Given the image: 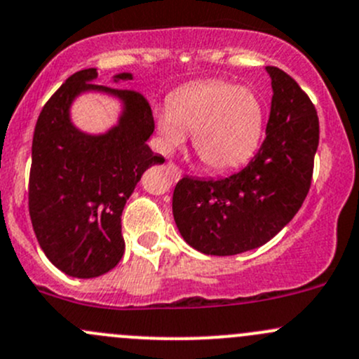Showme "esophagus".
Instances as JSON below:
<instances>
[{
	"mask_svg": "<svg viewBox=\"0 0 359 359\" xmlns=\"http://www.w3.org/2000/svg\"><path fill=\"white\" fill-rule=\"evenodd\" d=\"M168 168H170V172H172L173 179H175V180L182 177V170H180L177 165H173V163H168Z\"/></svg>",
	"mask_w": 359,
	"mask_h": 359,
	"instance_id": "obj_1",
	"label": "esophagus"
}]
</instances>
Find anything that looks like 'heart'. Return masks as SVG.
Here are the masks:
<instances>
[{
  "label": "heart",
  "instance_id": "1",
  "mask_svg": "<svg viewBox=\"0 0 359 359\" xmlns=\"http://www.w3.org/2000/svg\"><path fill=\"white\" fill-rule=\"evenodd\" d=\"M161 147L166 153L186 142L203 165L226 172L243 165L257 149L264 130V106L257 93L227 81L191 83L168 99V107L154 112Z\"/></svg>",
  "mask_w": 359,
  "mask_h": 359
}]
</instances>
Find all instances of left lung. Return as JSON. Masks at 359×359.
<instances>
[{"label":"left lung","instance_id":"left-lung-1","mask_svg":"<svg viewBox=\"0 0 359 359\" xmlns=\"http://www.w3.org/2000/svg\"><path fill=\"white\" fill-rule=\"evenodd\" d=\"M273 86L266 139L240 172L220 179L184 177L173 191L179 233L206 255L262 247L295 217L313 179L320 121L309 97L281 69L267 66Z\"/></svg>","mask_w":359,"mask_h":359}]
</instances>
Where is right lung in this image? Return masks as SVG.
<instances>
[{"label":"right lung","mask_w":359,"mask_h":359,"mask_svg":"<svg viewBox=\"0 0 359 359\" xmlns=\"http://www.w3.org/2000/svg\"><path fill=\"white\" fill-rule=\"evenodd\" d=\"M97 69L69 76L50 97L32 137L29 215L50 262L67 276L97 278L121 260V213L149 166L165 159L147 139L154 132L149 102L135 90L92 83ZM119 72L114 83L132 81ZM100 91L122 102L118 123L104 134L81 133L70 106L81 93Z\"/></svg>","instance_id":"right-lung-1"}]
</instances>
